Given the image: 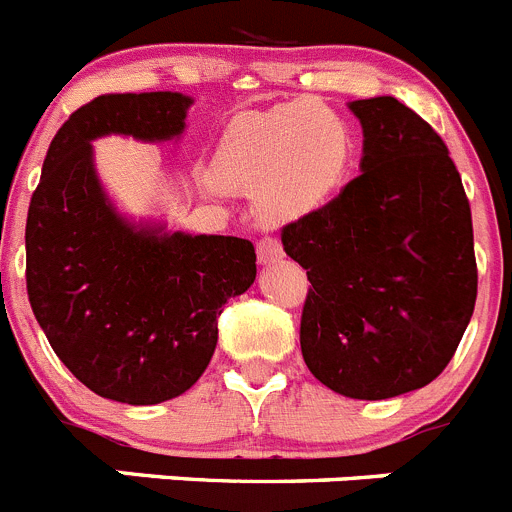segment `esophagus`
Returning a JSON list of instances; mask_svg holds the SVG:
<instances>
[{
  "instance_id": "34e87169",
  "label": "esophagus",
  "mask_w": 512,
  "mask_h": 512,
  "mask_svg": "<svg viewBox=\"0 0 512 512\" xmlns=\"http://www.w3.org/2000/svg\"><path fill=\"white\" fill-rule=\"evenodd\" d=\"M282 243H279V238H271V235H266V238H261L259 243H256V256H259L261 264H271V261L282 259Z\"/></svg>"
}]
</instances>
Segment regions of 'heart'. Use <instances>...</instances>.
<instances>
[{
  "label": "heart",
  "instance_id": "b5f03b06",
  "mask_svg": "<svg viewBox=\"0 0 512 512\" xmlns=\"http://www.w3.org/2000/svg\"><path fill=\"white\" fill-rule=\"evenodd\" d=\"M351 133L333 110L295 99L238 117L215 156L217 182L259 192L271 223L292 220L323 205L351 164Z\"/></svg>",
  "mask_w": 512,
  "mask_h": 512
}]
</instances>
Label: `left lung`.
Masks as SVG:
<instances>
[{"mask_svg":"<svg viewBox=\"0 0 512 512\" xmlns=\"http://www.w3.org/2000/svg\"><path fill=\"white\" fill-rule=\"evenodd\" d=\"M361 174L282 228L307 269L300 320L312 377L354 400L425 387L456 354L477 300L472 210L441 135L395 97L348 104Z\"/></svg>","mask_w":512,"mask_h":512,"instance_id":"1","label":"left lung"}]
</instances>
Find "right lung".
Here are the masks:
<instances>
[{
	"label": "right lung",
	"mask_w": 512,
	"mask_h": 512,
	"mask_svg": "<svg viewBox=\"0 0 512 512\" xmlns=\"http://www.w3.org/2000/svg\"><path fill=\"white\" fill-rule=\"evenodd\" d=\"M189 104L179 92H143L79 107L51 140L27 210L35 320L69 372L107 400L156 405L187 392L215 354L223 305L256 279L251 241L135 228L94 174L89 140H169Z\"/></svg>",
	"instance_id": "1"
}]
</instances>
